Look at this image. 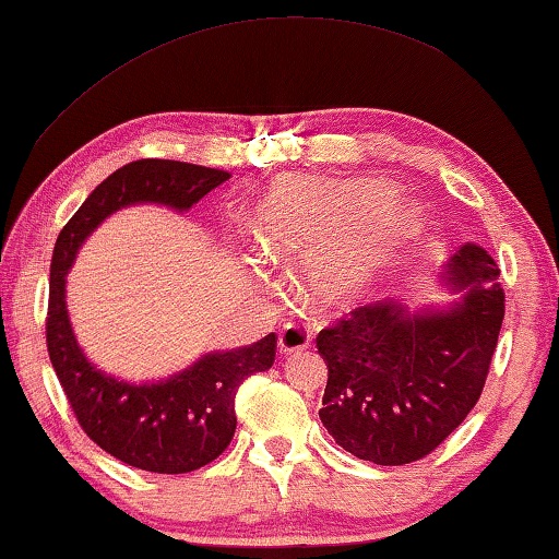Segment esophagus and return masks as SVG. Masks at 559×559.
<instances>
[{
	"mask_svg": "<svg viewBox=\"0 0 559 559\" xmlns=\"http://www.w3.org/2000/svg\"><path fill=\"white\" fill-rule=\"evenodd\" d=\"M308 343H311V331H308L304 323H286L281 328L278 348L283 356H290V353L308 348Z\"/></svg>",
	"mask_w": 559,
	"mask_h": 559,
	"instance_id": "1",
	"label": "esophagus"
}]
</instances>
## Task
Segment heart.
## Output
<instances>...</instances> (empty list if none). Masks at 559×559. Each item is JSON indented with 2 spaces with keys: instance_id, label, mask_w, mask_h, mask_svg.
I'll use <instances>...</instances> for the list:
<instances>
[{
  "instance_id": "heart-1",
  "label": "heart",
  "mask_w": 559,
  "mask_h": 559,
  "mask_svg": "<svg viewBox=\"0 0 559 559\" xmlns=\"http://www.w3.org/2000/svg\"><path fill=\"white\" fill-rule=\"evenodd\" d=\"M418 214L383 199L376 183L278 181L255 203L246 236L263 259L306 261L316 304L341 306L366 294L385 261L415 234Z\"/></svg>"
}]
</instances>
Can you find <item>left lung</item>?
Wrapping results in <instances>:
<instances>
[{"mask_svg":"<svg viewBox=\"0 0 559 559\" xmlns=\"http://www.w3.org/2000/svg\"><path fill=\"white\" fill-rule=\"evenodd\" d=\"M498 263L460 246L442 265L457 300L407 311L397 298L360 306L318 333L328 366L325 430L343 450L376 465L430 455L473 411L490 373L504 318Z\"/></svg>","mask_w":559,"mask_h":559,"instance_id":"1","label":"left lung"}]
</instances>
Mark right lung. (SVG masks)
<instances>
[{"label":"right lung","mask_w":559,"mask_h":559,"mask_svg":"<svg viewBox=\"0 0 559 559\" xmlns=\"http://www.w3.org/2000/svg\"><path fill=\"white\" fill-rule=\"evenodd\" d=\"M231 174L166 158H141L114 171L61 228L49 278L47 350L79 425L96 445L139 471L179 475L216 460L236 432V393L276 360V333L216 350L156 383L102 373L79 348L67 311V273L84 238L114 211L134 203L189 211Z\"/></svg>","instance_id":"1"}]
</instances>
